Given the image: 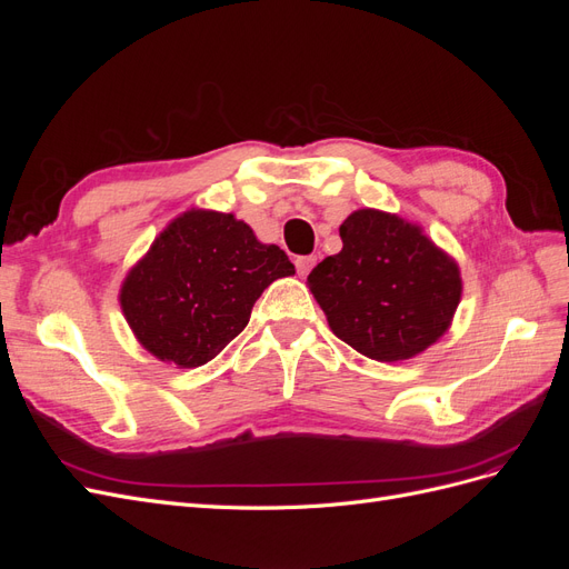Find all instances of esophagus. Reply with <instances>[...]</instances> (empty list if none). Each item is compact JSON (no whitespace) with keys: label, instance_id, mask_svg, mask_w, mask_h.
Here are the masks:
<instances>
[{"label":"esophagus","instance_id":"esophagus-1","mask_svg":"<svg viewBox=\"0 0 569 569\" xmlns=\"http://www.w3.org/2000/svg\"><path fill=\"white\" fill-rule=\"evenodd\" d=\"M316 261H318L316 256H299V258H297L295 263H297V272L301 274V278H306V274L311 272V268L316 266Z\"/></svg>","mask_w":569,"mask_h":569}]
</instances>
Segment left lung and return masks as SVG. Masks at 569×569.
Returning <instances> with one entry per match:
<instances>
[{"label": "left lung", "instance_id": "1", "mask_svg": "<svg viewBox=\"0 0 569 569\" xmlns=\"http://www.w3.org/2000/svg\"><path fill=\"white\" fill-rule=\"evenodd\" d=\"M339 237L341 251L311 270L308 287L341 341L393 363L443 337L462 295L460 268L420 226L360 209Z\"/></svg>", "mask_w": 569, "mask_h": 569}]
</instances>
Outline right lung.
Instances as JSON below:
<instances>
[{"instance_id":"add662e5","label":"right lung","mask_w":569,"mask_h":569,"mask_svg":"<svg viewBox=\"0 0 569 569\" xmlns=\"http://www.w3.org/2000/svg\"><path fill=\"white\" fill-rule=\"evenodd\" d=\"M287 274H295L287 253L258 242L244 220L192 209L153 239L118 299L151 356L199 368L244 330L256 299Z\"/></svg>"}]
</instances>
